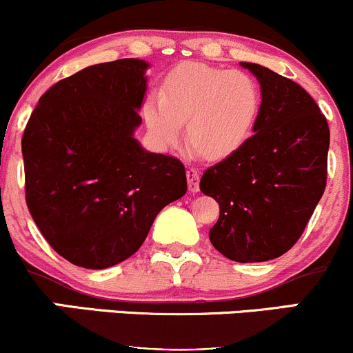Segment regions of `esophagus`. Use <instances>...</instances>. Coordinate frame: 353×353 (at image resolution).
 <instances>
[{
  "instance_id": "1",
  "label": "esophagus",
  "mask_w": 353,
  "mask_h": 353,
  "mask_svg": "<svg viewBox=\"0 0 353 353\" xmlns=\"http://www.w3.org/2000/svg\"><path fill=\"white\" fill-rule=\"evenodd\" d=\"M185 174H188V185L190 192H199V171L196 168H189Z\"/></svg>"
}]
</instances>
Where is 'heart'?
Wrapping results in <instances>:
<instances>
[{"label":"heart","mask_w":353,"mask_h":353,"mask_svg":"<svg viewBox=\"0 0 353 353\" xmlns=\"http://www.w3.org/2000/svg\"><path fill=\"white\" fill-rule=\"evenodd\" d=\"M261 109V89L249 74L202 63L177 66L163 92H151L143 116L157 144L179 141L188 123L190 148L208 161H222L244 145Z\"/></svg>","instance_id":"heart-1"}]
</instances>
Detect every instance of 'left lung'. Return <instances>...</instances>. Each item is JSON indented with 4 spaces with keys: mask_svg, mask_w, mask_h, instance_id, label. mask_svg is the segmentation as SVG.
Masks as SVG:
<instances>
[{
    "mask_svg": "<svg viewBox=\"0 0 353 353\" xmlns=\"http://www.w3.org/2000/svg\"><path fill=\"white\" fill-rule=\"evenodd\" d=\"M261 83L254 136L202 174L219 202L212 245L236 262H265L292 249L327 184L330 131L312 96L269 68L241 63Z\"/></svg>",
    "mask_w": 353,
    "mask_h": 353,
    "instance_id": "1",
    "label": "left lung"
}]
</instances>
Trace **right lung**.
Instances as JSON below:
<instances>
[{"instance_id": "add662e5", "label": "right lung", "mask_w": 353, "mask_h": 353, "mask_svg": "<svg viewBox=\"0 0 353 353\" xmlns=\"http://www.w3.org/2000/svg\"><path fill=\"white\" fill-rule=\"evenodd\" d=\"M148 68L134 58L84 68L44 92L24 129L28 209L48 244L84 269L131 257L188 190L184 164L134 137Z\"/></svg>"}]
</instances>
